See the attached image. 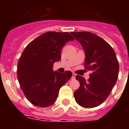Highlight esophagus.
<instances>
[{
	"mask_svg": "<svg viewBox=\"0 0 129 129\" xmlns=\"http://www.w3.org/2000/svg\"><path fill=\"white\" fill-rule=\"evenodd\" d=\"M75 78H76V74L73 73V74H72V80H74Z\"/></svg>",
	"mask_w": 129,
	"mask_h": 129,
	"instance_id": "esophagus-1",
	"label": "esophagus"
}]
</instances>
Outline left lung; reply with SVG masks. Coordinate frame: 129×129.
<instances>
[{
    "instance_id": "1",
    "label": "left lung",
    "mask_w": 129,
    "mask_h": 129,
    "mask_svg": "<svg viewBox=\"0 0 129 129\" xmlns=\"http://www.w3.org/2000/svg\"><path fill=\"white\" fill-rule=\"evenodd\" d=\"M80 43L85 53V68L91 70L90 78L77 75L80 87L74 92L76 102L84 108H94L108 98L118 78V66L116 53L104 39L90 32H72Z\"/></svg>"
}]
</instances>
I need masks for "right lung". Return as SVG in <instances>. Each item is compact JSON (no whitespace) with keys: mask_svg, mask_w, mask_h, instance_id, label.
<instances>
[{"mask_svg":"<svg viewBox=\"0 0 129 129\" xmlns=\"http://www.w3.org/2000/svg\"><path fill=\"white\" fill-rule=\"evenodd\" d=\"M74 37L68 32L49 31L27 45L20 57L17 77L26 98L35 106L47 107L56 101L61 87L72 73L53 72L55 62L61 60V50Z\"/></svg>","mask_w":129,"mask_h":129,"instance_id":"add662e5","label":"right lung"}]
</instances>
